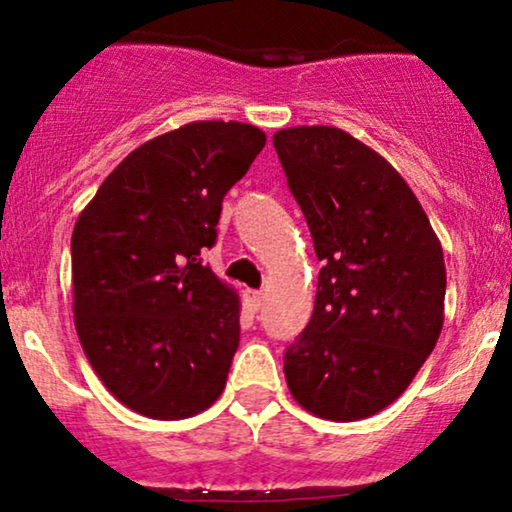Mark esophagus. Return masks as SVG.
Instances as JSON below:
<instances>
[{"label": "esophagus", "mask_w": 512, "mask_h": 512, "mask_svg": "<svg viewBox=\"0 0 512 512\" xmlns=\"http://www.w3.org/2000/svg\"><path fill=\"white\" fill-rule=\"evenodd\" d=\"M264 303V293L262 291H245V305H248L250 310H260Z\"/></svg>", "instance_id": "obj_1"}]
</instances>
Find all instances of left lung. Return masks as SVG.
<instances>
[{
    "label": "left lung",
    "mask_w": 512,
    "mask_h": 512,
    "mask_svg": "<svg viewBox=\"0 0 512 512\" xmlns=\"http://www.w3.org/2000/svg\"><path fill=\"white\" fill-rule=\"evenodd\" d=\"M274 149L322 260L313 317L284 356L286 385L320 419H368L438 342L443 248L407 180L344 129H279Z\"/></svg>",
    "instance_id": "1"
}]
</instances>
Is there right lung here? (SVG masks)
I'll return each instance as SVG.
<instances>
[{
	"label": "right lung",
	"instance_id": "right-lung-1",
	"mask_svg": "<svg viewBox=\"0 0 512 512\" xmlns=\"http://www.w3.org/2000/svg\"><path fill=\"white\" fill-rule=\"evenodd\" d=\"M264 144L245 122H187L122 158L76 219V334L110 395L137 414L187 419L226 387L240 296L199 255Z\"/></svg>",
	"mask_w": 512,
	"mask_h": 512
}]
</instances>
